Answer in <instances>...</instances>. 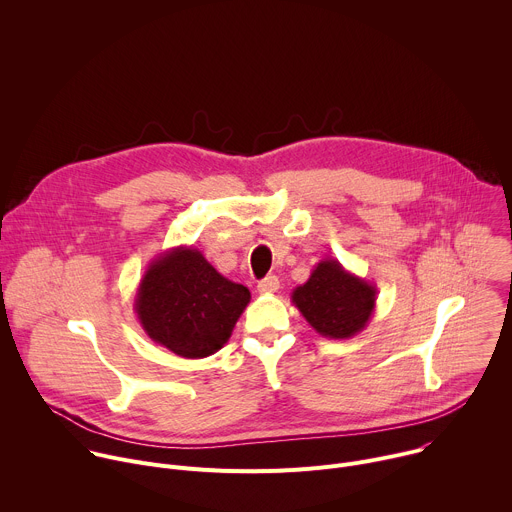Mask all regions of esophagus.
<instances>
[{
    "instance_id": "34e87169",
    "label": "esophagus",
    "mask_w": 512,
    "mask_h": 512,
    "mask_svg": "<svg viewBox=\"0 0 512 512\" xmlns=\"http://www.w3.org/2000/svg\"><path fill=\"white\" fill-rule=\"evenodd\" d=\"M279 289V279L275 275H267L265 279H261L257 283V291L259 294H273V291Z\"/></svg>"
}]
</instances>
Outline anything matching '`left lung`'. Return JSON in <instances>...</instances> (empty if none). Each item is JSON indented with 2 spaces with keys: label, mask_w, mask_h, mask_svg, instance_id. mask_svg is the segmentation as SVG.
Here are the masks:
<instances>
[{
  "label": "left lung",
  "mask_w": 512,
  "mask_h": 512,
  "mask_svg": "<svg viewBox=\"0 0 512 512\" xmlns=\"http://www.w3.org/2000/svg\"><path fill=\"white\" fill-rule=\"evenodd\" d=\"M291 302L320 336L346 340L369 324L377 285L346 271L338 259H324L304 285L291 291Z\"/></svg>",
  "instance_id": "left-lung-1"
}]
</instances>
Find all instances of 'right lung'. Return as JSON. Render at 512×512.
Segmentation results:
<instances>
[{
	"label": "right lung",
	"mask_w": 512,
	"mask_h": 512,
	"mask_svg": "<svg viewBox=\"0 0 512 512\" xmlns=\"http://www.w3.org/2000/svg\"><path fill=\"white\" fill-rule=\"evenodd\" d=\"M251 302V291L218 273L194 247H174L145 269L135 314L154 342L182 358L221 350Z\"/></svg>",
	"instance_id": "right-lung-1"
}]
</instances>
